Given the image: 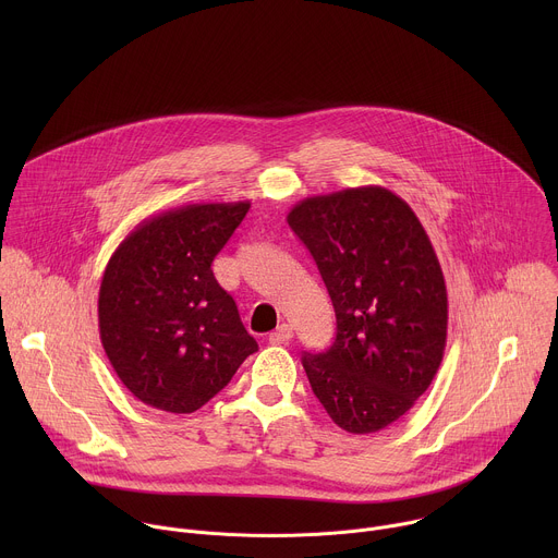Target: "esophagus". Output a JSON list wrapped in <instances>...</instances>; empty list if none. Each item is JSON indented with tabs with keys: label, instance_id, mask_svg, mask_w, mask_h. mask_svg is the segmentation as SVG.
<instances>
[{
	"label": "esophagus",
	"instance_id": "obj_1",
	"mask_svg": "<svg viewBox=\"0 0 558 558\" xmlns=\"http://www.w3.org/2000/svg\"><path fill=\"white\" fill-rule=\"evenodd\" d=\"M293 338V331L289 325H280L276 331L269 333V344H287Z\"/></svg>",
	"mask_w": 558,
	"mask_h": 558
}]
</instances>
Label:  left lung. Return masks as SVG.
<instances>
[{
    "label": "left lung",
    "instance_id": "obj_1",
    "mask_svg": "<svg viewBox=\"0 0 558 558\" xmlns=\"http://www.w3.org/2000/svg\"><path fill=\"white\" fill-rule=\"evenodd\" d=\"M289 227L336 308V342L304 353L317 400L347 433L400 420L430 386L446 349L448 293L437 254L407 201L379 185L300 201Z\"/></svg>",
    "mask_w": 558,
    "mask_h": 558
}]
</instances>
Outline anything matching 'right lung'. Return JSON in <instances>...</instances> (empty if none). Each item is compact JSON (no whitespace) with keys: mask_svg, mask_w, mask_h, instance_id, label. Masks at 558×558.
Wrapping results in <instances>:
<instances>
[{"mask_svg":"<svg viewBox=\"0 0 558 558\" xmlns=\"http://www.w3.org/2000/svg\"><path fill=\"white\" fill-rule=\"evenodd\" d=\"M250 205L168 209L134 227L112 254L99 289V333L138 402L194 413L258 351L211 271Z\"/></svg>","mask_w":558,"mask_h":558,"instance_id":"obj_1","label":"right lung"}]
</instances>
